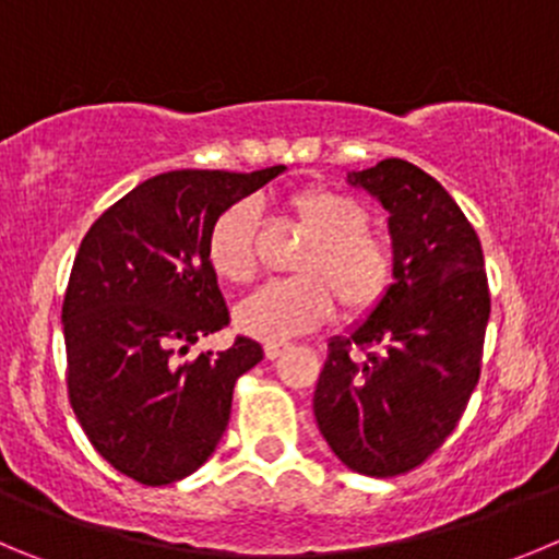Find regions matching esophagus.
I'll use <instances>...</instances> for the list:
<instances>
[{
	"mask_svg": "<svg viewBox=\"0 0 559 559\" xmlns=\"http://www.w3.org/2000/svg\"><path fill=\"white\" fill-rule=\"evenodd\" d=\"M286 350H289V344H284V342H267V344H264V356H267L270 361H275L278 356H284Z\"/></svg>",
	"mask_w": 559,
	"mask_h": 559,
	"instance_id": "obj_1",
	"label": "esophagus"
}]
</instances>
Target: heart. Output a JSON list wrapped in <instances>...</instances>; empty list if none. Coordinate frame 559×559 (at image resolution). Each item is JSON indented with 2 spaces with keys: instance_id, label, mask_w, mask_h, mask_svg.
I'll return each mask as SVG.
<instances>
[{
  "instance_id": "heart-1",
  "label": "heart",
  "mask_w": 559,
  "mask_h": 559,
  "mask_svg": "<svg viewBox=\"0 0 559 559\" xmlns=\"http://www.w3.org/2000/svg\"><path fill=\"white\" fill-rule=\"evenodd\" d=\"M289 221L311 234L295 255V278L259 286L234 309L245 336L284 342L331 320L333 300L353 320L378 309L394 284V248L369 231L372 215L358 198L331 187H304L284 201ZM259 206L248 198L223 206L206 228L203 253L217 278L245 284L255 273Z\"/></svg>"
}]
</instances>
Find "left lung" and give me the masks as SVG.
I'll use <instances>...</instances> for the list:
<instances>
[{"label":"left lung","instance_id":"8db88e82","mask_svg":"<svg viewBox=\"0 0 559 559\" xmlns=\"http://www.w3.org/2000/svg\"><path fill=\"white\" fill-rule=\"evenodd\" d=\"M389 212L397 270L383 304L328 342L314 416L333 455L367 477L421 466L479 380L491 295L483 245L450 192L405 159L353 170ZM356 343L364 359L349 356Z\"/></svg>","mask_w":559,"mask_h":559}]
</instances>
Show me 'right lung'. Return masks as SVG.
Instances as JSON below:
<instances>
[{"mask_svg":"<svg viewBox=\"0 0 559 559\" xmlns=\"http://www.w3.org/2000/svg\"><path fill=\"white\" fill-rule=\"evenodd\" d=\"M284 170H170L115 201L85 234L62 300L68 400L93 450L143 485H170L209 461L231 416L234 383L264 358L237 336L186 358L228 325L203 239L223 206Z\"/></svg>","mask_w":559,"mask_h":559,"instance_id":"right-lung-1","label":"right lung"}]
</instances>
